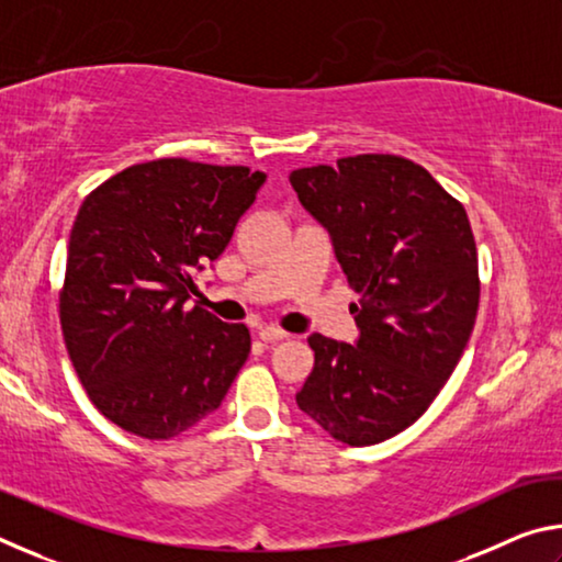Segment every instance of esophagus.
I'll return each mask as SVG.
<instances>
[{"label": "esophagus", "instance_id": "esophagus-1", "mask_svg": "<svg viewBox=\"0 0 562 562\" xmlns=\"http://www.w3.org/2000/svg\"><path fill=\"white\" fill-rule=\"evenodd\" d=\"M258 337L265 341V345H272V341L288 339L290 335H288V331H282L280 327H262V329L258 331Z\"/></svg>", "mask_w": 562, "mask_h": 562}]
</instances>
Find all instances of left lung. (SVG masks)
Masks as SVG:
<instances>
[{"label":"left lung","instance_id":"left-lung-1","mask_svg":"<svg viewBox=\"0 0 562 562\" xmlns=\"http://www.w3.org/2000/svg\"><path fill=\"white\" fill-rule=\"evenodd\" d=\"M290 183L359 294L355 345L307 339L315 367L297 406L341 443L392 439L431 406L469 345L481 297L469 215L402 156L297 168Z\"/></svg>","mask_w":562,"mask_h":562}]
</instances>
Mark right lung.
<instances>
[{"label": "right lung", "mask_w": 562, "mask_h": 562, "mask_svg": "<svg viewBox=\"0 0 562 562\" xmlns=\"http://www.w3.org/2000/svg\"><path fill=\"white\" fill-rule=\"evenodd\" d=\"M265 173L160 158L101 183L76 215L59 317L99 412L170 439L213 414L250 355V331L188 310L193 272L221 258Z\"/></svg>", "instance_id": "right-lung-1"}]
</instances>
